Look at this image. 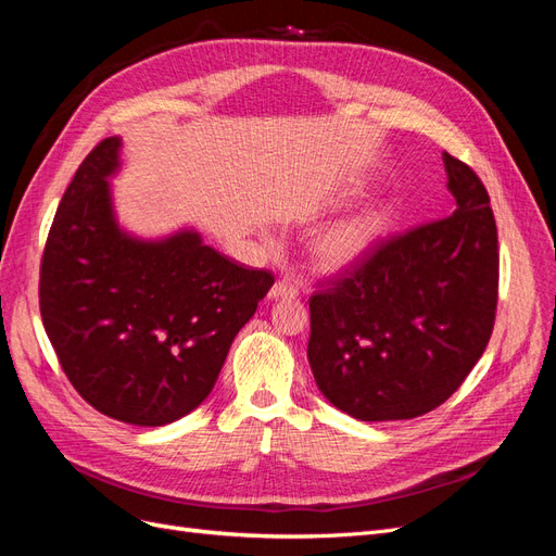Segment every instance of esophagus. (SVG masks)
Instances as JSON below:
<instances>
[{
  "mask_svg": "<svg viewBox=\"0 0 556 556\" xmlns=\"http://www.w3.org/2000/svg\"><path fill=\"white\" fill-rule=\"evenodd\" d=\"M299 296V288L288 280H278L271 290H268V299H294Z\"/></svg>",
  "mask_w": 556,
  "mask_h": 556,
  "instance_id": "obj_1",
  "label": "esophagus"
}]
</instances>
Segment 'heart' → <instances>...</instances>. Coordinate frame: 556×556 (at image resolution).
Here are the masks:
<instances>
[{
	"label": "heart",
	"instance_id": "heart-1",
	"mask_svg": "<svg viewBox=\"0 0 556 556\" xmlns=\"http://www.w3.org/2000/svg\"><path fill=\"white\" fill-rule=\"evenodd\" d=\"M382 229L384 213L378 206H364L319 233L315 241V260L327 271H345L374 250Z\"/></svg>",
	"mask_w": 556,
	"mask_h": 556
}]
</instances>
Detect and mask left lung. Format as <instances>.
I'll use <instances>...</instances> for the list:
<instances>
[{"label":"left lung","mask_w":556,"mask_h":556,"mask_svg":"<svg viewBox=\"0 0 556 556\" xmlns=\"http://www.w3.org/2000/svg\"><path fill=\"white\" fill-rule=\"evenodd\" d=\"M454 213L371 252L311 299L308 362L336 408L362 422L441 406L490 343L498 241L476 172L443 155Z\"/></svg>","instance_id":"1"}]
</instances>
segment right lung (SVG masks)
<instances>
[{"label":"right lung","mask_w":556,"mask_h":556,"mask_svg":"<svg viewBox=\"0 0 556 556\" xmlns=\"http://www.w3.org/2000/svg\"><path fill=\"white\" fill-rule=\"evenodd\" d=\"M123 139L83 160L50 227L39 282L43 327L76 392L137 427H162L211 394L237 333L271 290L192 227L143 239L121 227L111 178Z\"/></svg>","instance_id":"add662e5"}]
</instances>
